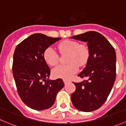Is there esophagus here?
<instances>
[{"mask_svg":"<svg viewBox=\"0 0 126 126\" xmlns=\"http://www.w3.org/2000/svg\"><path fill=\"white\" fill-rule=\"evenodd\" d=\"M64 84H67L68 83H69V81H68V80H66V79H64Z\"/></svg>","mask_w":126,"mask_h":126,"instance_id":"obj_1","label":"esophagus"}]
</instances>
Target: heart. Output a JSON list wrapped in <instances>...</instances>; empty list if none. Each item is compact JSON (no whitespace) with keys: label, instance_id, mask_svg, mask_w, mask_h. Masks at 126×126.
Listing matches in <instances>:
<instances>
[{"label":"heart","instance_id":"heart-1","mask_svg":"<svg viewBox=\"0 0 126 126\" xmlns=\"http://www.w3.org/2000/svg\"><path fill=\"white\" fill-rule=\"evenodd\" d=\"M61 54H69L65 65H59L52 70V75L55 78L69 79L78 71V65L84 66L90 57V50L84 44H79L73 40H64L58 45ZM45 62L50 66H55L59 62V55L52 47L47 48L43 53Z\"/></svg>","mask_w":126,"mask_h":126}]
</instances>
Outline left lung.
Wrapping results in <instances>:
<instances>
[{
  "label": "left lung",
  "instance_id": "8db88e82",
  "mask_svg": "<svg viewBox=\"0 0 126 126\" xmlns=\"http://www.w3.org/2000/svg\"><path fill=\"white\" fill-rule=\"evenodd\" d=\"M70 38L87 43L90 57L86 65L78 74L88 80L76 83L71 94L75 108L92 112L102 107L112 90L116 76V53L105 37L96 32H88Z\"/></svg>",
  "mask_w": 126,
  "mask_h": 126
}]
</instances>
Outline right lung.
Wrapping results in <instances>:
<instances>
[{"label":"right lung","instance_id":"right-lung-1","mask_svg":"<svg viewBox=\"0 0 126 126\" xmlns=\"http://www.w3.org/2000/svg\"><path fill=\"white\" fill-rule=\"evenodd\" d=\"M62 38L35 33L19 44L13 56V73L17 92L28 107L36 110L50 108L56 95L64 86L62 79H48L50 69L43 53Z\"/></svg>","mask_w":126,"mask_h":126}]
</instances>
